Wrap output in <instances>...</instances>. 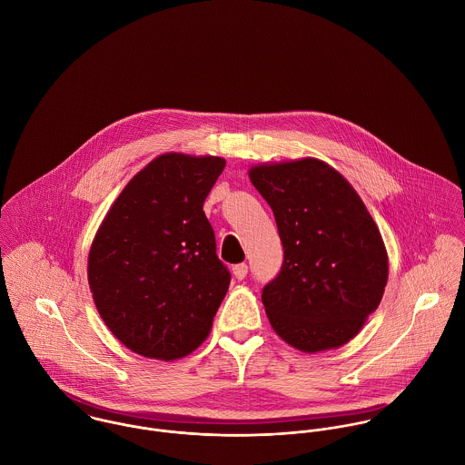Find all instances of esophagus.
<instances>
[{"label":"esophagus","instance_id":"esophagus-1","mask_svg":"<svg viewBox=\"0 0 465 465\" xmlns=\"http://www.w3.org/2000/svg\"><path fill=\"white\" fill-rule=\"evenodd\" d=\"M247 272H249V266L245 265V263L232 266V275H234L236 279H240V281L247 277Z\"/></svg>","mask_w":465,"mask_h":465}]
</instances>
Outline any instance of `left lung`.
<instances>
[{
    "label": "left lung",
    "mask_w": 465,
    "mask_h": 465,
    "mask_svg": "<svg viewBox=\"0 0 465 465\" xmlns=\"http://www.w3.org/2000/svg\"><path fill=\"white\" fill-rule=\"evenodd\" d=\"M249 179L273 211L284 251L262 293L272 330L310 354L345 345L385 293L389 256L376 222L321 159L254 164Z\"/></svg>",
    "instance_id": "obj_1"
}]
</instances>
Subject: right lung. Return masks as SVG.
I'll use <instances>...</instances> for the list:
<instances>
[{
	"instance_id": "right-lung-1",
	"label": "right lung",
	"mask_w": 465,
	"mask_h": 465,
	"mask_svg": "<svg viewBox=\"0 0 465 465\" xmlns=\"http://www.w3.org/2000/svg\"><path fill=\"white\" fill-rule=\"evenodd\" d=\"M218 155L166 152L139 170L104 216L87 256L96 310L125 347L172 361L209 336L231 273L202 209Z\"/></svg>"
}]
</instances>
